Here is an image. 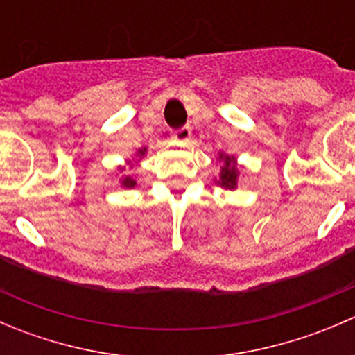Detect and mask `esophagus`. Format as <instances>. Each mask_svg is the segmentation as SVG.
I'll return each instance as SVG.
<instances>
[{"label":"esophagus","mask_w":355,"mask_h":355,"mask_svg":"<svg viewBox=\"0 0 355 355\" xmlns=\"http://www.w3.org/2000/svg\"><path fill=\"white\" fill-rule=\"evenodd\" d=\"M191 135H192V128L189 127V125H185V127L178 128V130L173 132L175 141H180V142H187L189 139H191Z\"/></svg>","instance_id":"34e87169"}]
</instances>
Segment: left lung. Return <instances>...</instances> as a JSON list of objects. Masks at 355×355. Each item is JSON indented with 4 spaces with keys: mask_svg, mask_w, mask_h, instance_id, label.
<instances>
[{
    "mask_svg": "<svg viewBox=\"0 0 355 355\" xmlns=\"http://www.w3.org/2000/svg\"><path fill=\"white\" fill-rule=\"evenodd\" d=\"M220 159H223V168H221V175L218 184L225 189H235L237 187V177H239V170H237V163H235L234 156L228 155H220Z\"/></svg>",
    "mask_w": 355,
    "mask_h": 355,
    "instance_id": "left-lung-1",
    "label": "left lung"
}]
</instances>
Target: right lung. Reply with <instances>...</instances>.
Here are the masks:
<instances>
[{
	"instance_id": "obj_1",
	"label": "right lung",
	"mask_w": 355,
	"mask_h": 355,
	"mask_svg": "<svg viewBox=\"0 0 355 355\" xmlns=\"http://www.w3.org/2000/svg\"><path fill=\"white\" fill-rule=\"evenodd\" d=\"M144 153H146V149H139L137 155H139V156H144ZM135 184H137V182H135L134 178L130 177V175H128V177H125V178H121V185H123L125 189L135 187Z\"/></svg>"
}]
</instances>
